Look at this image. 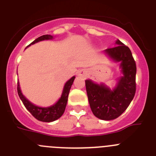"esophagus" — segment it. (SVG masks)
<instances>
[{
  "instance_id": "34e87169",
  "label": "esophagus",
  "mask_w": 156,
  "mask_h": 156,
  "mask_svg": "<svg viewBox=\"0 0 156 156\" xmlns=\"http://www.w3.org/2000/svg\"><path fill=\"white\" fill-rule=\"evenodd\" d=\"M87 75V72L84 69H82V70H80V71L78 72V76L80 77H83V78L86 77Z\"/></svg>"
}]
</instances>
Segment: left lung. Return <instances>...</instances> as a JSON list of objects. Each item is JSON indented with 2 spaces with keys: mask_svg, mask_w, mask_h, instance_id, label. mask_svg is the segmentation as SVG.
<instances>
[{
  "mask_svg": "<svg viewBox=\"0 0 156 156\" xmlns=\"http://www.w3.org/2000/svg\"><path fill=\"white\" fill-rule=\"evenodd\" d=\"M116 46L105 50L114 61L120 62L122 76L111 90L104 84L85 80L87 94L94 115L103 120L116 119L127 108L136 92V62L127 46L117 40Z\"/></svg>",
  "mask_w": 156,
  "mask_h": 156,
  "instance_id": "8db88e82",
  "label": "left lung"
}]
</instances>
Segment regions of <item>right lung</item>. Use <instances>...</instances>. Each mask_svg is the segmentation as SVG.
<instances>
[{"label": "right lung", "instance_id": "obj_1", "mask_svg": "<svg viewBox=\"0 0 156 156\" xmlns=\"http://www.w3.org/2000/svg\"><path fill=\"white\" fill-rule=\"evenodd\" d=\"M52 38H53V37L51 35H43L37 38L34 41H33L29 46H30L31 44H34L35 43L39 42V41H44V40H51ZM74 80H75V76H73L71 79L69 80L66 83L64 88H63V91L62 94L61 98H59V100L55 104L50 106V107H47V108L38 107V106L30 102L28 99L26 98V97H24V95L22 94L19 82L17 83L18 94H19V98L23 101L25 107L27 108V109L30 112L32 115L35 117L36 119L40 121H42V122H53V121L59 119L64 113L66 105H67V101H68L69 93L70 88L73 85Z\"/></svg>", "mask_w": 156, "mask_h": 156}]
</instances>
